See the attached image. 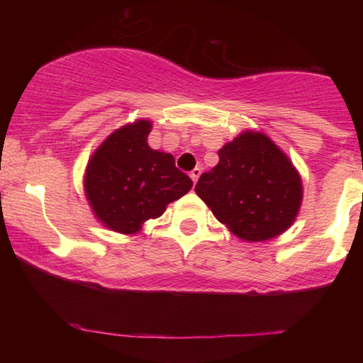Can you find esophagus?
I'll list each match as a JSON object with an SVG mask.
<instances>
[{"mask_svg":"<svg viewBox=\"0 0 363 363\" xmlns=\"http://www.w3.org/2000/svg\"><path fill=\"white\" fill-rule=\"evenodd\" d=\"M200 175H201V168H195V170L190 173V178L193 180V183L198 182V178H200Z\"/></svg>","mask_w":363,"mask_h":363,"instance_id":"obj_1","label":"esophagus"}]
</instances>
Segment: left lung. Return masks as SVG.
<instances>
[{
    "label": "left lung",
    "instance_id": "obj_1",
    "mask_svg": "<svg viewBox=\"0 0 363 363\" xmlns=\"http://www.w3.org/2000/svg\"><path fill=\"white\" fill-rule=\"evenodd\" d=\"M218 157L195 191L233 235L266 241L294 223L302 203L301 175L269 137L246 130L223 145Z\"/></svg>",
    "mask_w": 363,
    "mask_h": 363
}]
</instances>
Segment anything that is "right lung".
<instances>
[{"label": "right lung", "instance_id": "1", "mask_svg": "<svg viewBox=\"0 0 363 363\" xmlns=\"http://www.w3.org/2000/svg\"><path fill=\"white\" fill-rule=\"evenodd\" d=\"M150 130L145 118L117 128L92 153L84 175L94 215L122 235H135L193 186L173 155L148 147Z\"/></svg>", "mask_w": 363, "mask_h": 363}]
</instances>
